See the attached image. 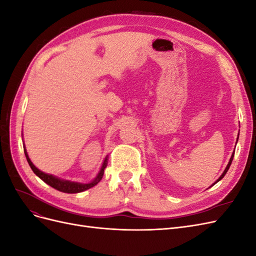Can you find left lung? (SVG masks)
<instances>
[{
	"label": "left lung",
	"instance_id": "left-lung-1",
	"mask_svg": "<svg viewBox=\"0 0 256 256\" xmlns=\"http://www.w3.org/2000/svg\"><path fill=\"white\" fill-rule=\"evenodd\" d=\"M237 141H238V136H237ZM237 143V142H236ZM233 158H234V152L233 154H232V156H230V161H228V166H226V170H224V171H223V173L221 174V176L218 178V180H216L214 182V184H216V182H220L221 180H222V178L224 177V175H226V172L228 171V168H230V164H232V161H233ZM214 184H212V186H214Z\"/></svg>",
	"mask_w": 256,
	"mask_h": 256
}]
</instances>
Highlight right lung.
<instances>
[{"label": "right lung", "instance_id": "right-lung-1", "mask_svg": "<svg viewBox=\"0 0 256 256\" xmlns=\"http://www.w3.org/2000/svg\"><path fill=\"white\" fill-rule=\"evenodd\" d=\"M23 148H24V154H26V160L28 162V164L30 166V168L33 170V172L40 178L42 180H44L46 184L51 186L52 188L56 189L60 192H65V193H79V192H83L85 190H88L92 187H94L96 186L100 180H102V176H104V168L108 166V156L104 158V162H102V166L100 168L99 172L97 174V176L92 180L88 184H82V182H70V180H62V178H58L56 176H54L52 174H47L44 172H42L40 170H38L33 164L30 159L28 158V152L26 150V146L24 143H23Z\"/></svg>", "mask_w": 256, "mask_h": 256}]
</instances>
